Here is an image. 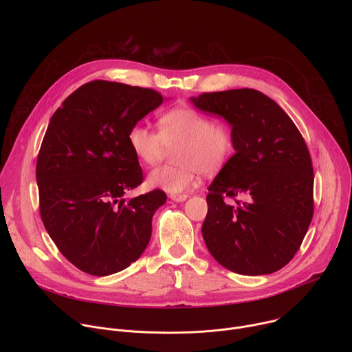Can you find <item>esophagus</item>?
Instances as JSON below:
<instances>
[{"label":"esophagus","mask_w":352,"mask_h":352,"mask_svg":"<svg viewBox=\"0 0 352 352\" xmlns=\"http://www.w3.org/2000/svg\"><path fill=\"white\" fill-rule=\"evenodd\" d=\"M170 197L174 202H184V200L188 199V195H171Z\"/></svg>","instance_id":"34e87169"}]
</instances>
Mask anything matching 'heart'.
<instances>
[{"label":"heart","instance_id":"heart-1","mask_svg":"<svg viewBox=\"0 0 352 352\" xmlns=\"http://www.w3.org/2000/svg\"><path fill=\"white\" fill-rule=\"evenodd\" d=\"M128 144L135 157L152 167L168 150L175 163L150 171L147 184L170 193L189 189L200 173L221 170L234 152V133L230 124L212 121L189 107H177L159 118V132L135 124L128 132Z\"/></svg>","mask_w":352,"mask_h":352}]
</instances>
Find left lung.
I'll list each match as a JSON object with an SVG mask.
<instances>
[{"label":"left lung","instance_id":"8db88e82","mask_svg":"<svg viewBox=\"0 0 352 352\" xmlns=\"http://www.w3.org/2000/svg\"><path fill=\"white\" fill-rule=\"evenodd\" d=\"M232 128L234 156L209 186L202 235L212 256L245 276L270 274L296 254L314 216V168L307 143L262 91L234 89L190 97ZM245 197L236 206L223 196Z\"/></svg>","mask_w":352,"mask_h":352}]
</instances>
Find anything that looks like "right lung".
Instances as JSON below:
<instances>
[{"mask_svg": "<svg viewBox=\"0 0 352 352\" xmlns=\"http://www.w3.org/2000/svg\"><path fill=\"white\" fill-rule=\"evenodd\" d=\"M163 100L153 89L93 80L50 120L36 164L40 216L60 252L85 273L126 269L152 236L167 196L155 189L124 197L143 181L128 132Z\"/></svg>", "mask_w": 352, "mask_h": 352, "instance_id": "right-lung-1", "label": "right lung"}]
</instances>
